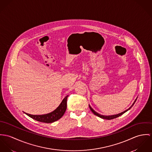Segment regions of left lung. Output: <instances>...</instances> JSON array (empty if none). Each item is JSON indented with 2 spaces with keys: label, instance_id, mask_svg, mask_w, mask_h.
<instances>
[{
  "label": "left lung",
  "instance_id": "left-lung-1",
  "mask_svg": "<svg viewBox=\"0 0 152 152\" xmlns=\"http://www.w3.org/2000/svg\"><path fill=\"white\" fill-rule=\"evenodd\" d=\"M137 98L135 99V101L134 102V103L132 104V105L128 109V110H125V111H124V112H122V113H119V114H115V115H107V116H106V115H101V114H99L98 113H97L96 111H95L91 107V106L89 105V107H90V109L91 110V111H92V113L94 114V115H97V117H100V118H102V119H108V120H110V119H114V118H117L118 117H119V116H121V115H122V114H124L125 113H126V111H128V110H129L132 107V106L134 105V104L135 103V102L136 101V100H137Z\"/></svg>",
  "mask_w": 152,
  "mask_h": 152
}]
</instances>
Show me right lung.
I'll return each instance as SVG.
<instances>
[{"label":"right lung","instance_id":"obj_1","mask_svg":"<svg viewBox=\"0 0 152 152\" xmlns=\"http://www.w3.org/2000/svg\"><path fill=\"white\" fill-rule=\"evenodd\" d=\"M68 96H66L59 105L52 112L44 115H31L26 113L30 118L35 120L45 123H52L61 118L65 114L67 107V99Z\"/></svg>","mask_w":152,"mask_h":152}]
</instances>
